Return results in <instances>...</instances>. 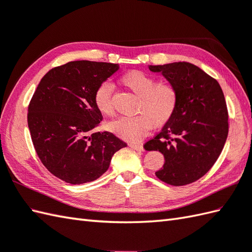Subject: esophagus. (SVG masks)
<instances>
[{
    "mask_svg": "<svg viewBox=\"0 0 252 252\" xmlns=\"http://www.w3.org/2000/svg\"><path fill=\"white\" fill-rule=\"evenodd\" d=\"M130 147L134 150H137V151H143L144 147L142 144H130Z\"/></svg>",
    "mask_w": 252,
    "mask_h": 252,
    "instance_id": "1",
    "label": "esophagus"
}]
</instances>
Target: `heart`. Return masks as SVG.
Returning a JSON list of instances; mask_svg holds the SVG:
<instances>
[{
	"mask_svg": "<svg viewBox=\"0 0 252 252\" xmlns=\"http://www.w3.org/2000/svg\"><path fill=\"white\" fill-rule=\"evenodd\" d=\"M120 81L138 95L136 112L132 117H120L109 124V130L128 142L142 140L156 126H163L176 113L179 90L171 81H158L155 76L142 71L124 74ZM93 103L99 113L113 116V86L108 81L99 84L93 93Z\"/></svg>",
	"mask_w": 252,
	"mask_h": 252,
	"instance_id": "1",
	"label": "heart"
}]
</instances>
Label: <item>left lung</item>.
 <instances>
[{
	"instance_id": "1",
	"label": "left lung",
	"mask_w": 252,
	"mask_h": 252,
	"mask_svg": "<svg viewBox=\"0 0 252 252\" xmlns=\"http://www.w3.org/2000/svg\"><path fill=\"white\" fill-rule=\"evenodd\" d=\"M179 90L173 118L144 145L159 150L164 165L156 176L172 186H186L203 177L219 158L229 133V114L219 83L189 62L149 65Z\"/></svg>"
}]
</instances>
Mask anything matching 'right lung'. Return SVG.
Here are the masks:
<instances>
[{
  "instance_id": "right-lung-1",
  "label": "right lung",
  "mask_w": 252,
  "mask_h": 252,
  "mask_svg": "<svg viewBox=\"0 0 252 252\" xmlns=\"http://www.w3.org/2000/svg\"><path fill=\"white\" fill-rule=\"evenodd\" d=\"M118 68L106 62H68L51 68L31 98L28 126L35 151L44 166L65 183L97 179L114 154L127 146L113 133L94 131L103 116L93 93Z\"/></svg>"
}]
</instances>
